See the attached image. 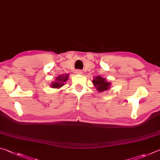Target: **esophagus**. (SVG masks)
Masks as SVG:
<instances>
[{
	"instance_id": "esophagus-1",
	"label": "esophagus",
	"mask_w": 160,
	"mask_h": 160,
	"mask_svg": "<svg viewBox=\"0 0 160 160\" xmlns=\"http://www.w3.org/2000/svg\"><path fill=\"white\" fill-rule=\"evenodd\" d=\"M76 72H77V74H82V71L81 69H77Z\"/></svg>"
}]
</instances>
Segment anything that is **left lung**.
<instances>
[{
    "mask_svg": "<svg viewBox=\"0 0 160 160\" xmlns=\"http://www.w3.org/2000/svg\"><path fill=\"white\" fill-rule=\"evenodd\" d=\"M93 83L96 86L98 91L100 92L108 90L110 86V83L105 82V78H103L101 77H96V78L93 80Z\"/></svg>",
    "mask_w": 160,
    "mask_h": 160,
    "instance_id": "1",
    "label": "left lung"
}]
</instances>
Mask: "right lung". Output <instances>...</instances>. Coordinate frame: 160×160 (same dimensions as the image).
<instances>
[{"label": "right lung", "instance_id": "1", "mask_svg": "<svg viewBox=\"0 0 160 160\" xmlns=\"http://www.w3.org/2000/svg\"><path fill=\"white\" fill-rule=\"evenodd\" d=\"M68 79V75H60L56 78V82H53L51 85V87L54 88H60L61 86L64 85V82H65Z\"/></svg>", "mask_w": 160, "mask_h": 160}]
</instances>
